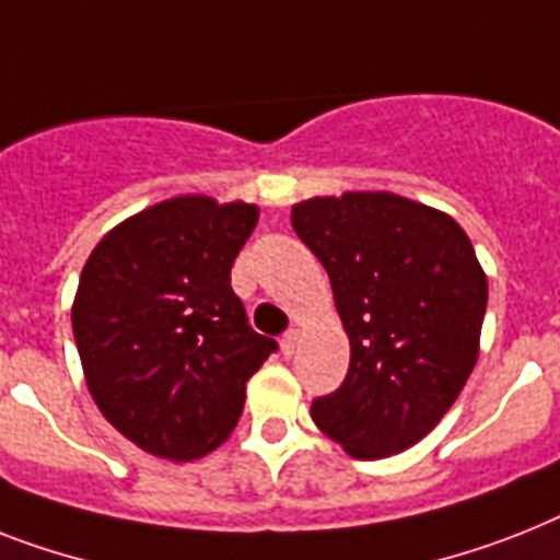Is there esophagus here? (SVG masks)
Masks as SVG:
<instances>
[{"instance_id":"obj_1","label":"esophagus","mask_w":560,"mask_h":560,"mask_svg":"<svg viewBox=\"0 0 560 560\" xmlns=\"http://www.w3.org/2000/svg\"><path fill=\"white\" fill-rule=\"evenodd\" d=\"M299 339H302L299 330H288V334L281 336V353H284V357H293L295 348H299Z\"/></svg>"}]
</instances>
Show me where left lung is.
<instances>
[{"label":"left lung","mask_w":560,"mask_h":560,"mask_svg":"<svg viewBox=\"0 0 560 560\" xmlns=\"http://www.w3.org/2000/svg\"><path fill=\"white\" fill-rule=\"evenodd\" d=\"M295 235L330 276L351 339L345 383L313 399V422L359 460L406 452L469 380L489 284L452 215L394 192L293 207Z\"/></svg>","instance_id":"1"}]
</instances>
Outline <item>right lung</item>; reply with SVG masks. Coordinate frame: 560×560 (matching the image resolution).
I'll return each instance as SVG.
<instances>
[{
    "instance_id": "obj_1",
    "label": "right lung",
    "mask_w": 560,
    "mask_h": 560,
    "mask_svg": "<svg viewBox=\"0 0 560 560\" xmlns=\"http://www.w3.org/2000/svg\"><path fill=\"white\" fill-rule=\"evenodd\" d=\"M258 207L177 195L91 249L71 307L85 385L143 452L198 460L244 411L247 380L279 345L247 325L230 270Z\"/></svg>"
}]
</instances>
